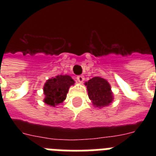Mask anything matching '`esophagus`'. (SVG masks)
<instances>
[{
    "mask_svg": "<svg viewBox=\"0 0 156 156\" xmlns=\"http://www.w3.org/2000/svg\"><path fill=\"white\" fill-rule=\"evenodd\" d=\"M77 80H78V83H83V81H84V76L83 75H79V76H77Z\"/></svg>",
    "mask_w": 156,
    "mask_h": 156,
    "instance_id": "obj_1",
    "label": "esophagus"
}]
</instances>
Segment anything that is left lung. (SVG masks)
<instances>
[{
  "label": "left lung",
  "mask_w": 156,
  "mask_h": 156,
  "mask_svg": "<svg viewBox=\"0 0 156 156\" xmlns=\"http://www.w3.org/2000/svg\"><path fill=\"white\" fill-rule=\"evenodd\" d=\"M89 99L93 105L101 108L108 106L113 100V94L111 90V86L108 81L100 77H95L88 82H86Z\"/></svg>",
  "instance_id": "left-lung-1"
}]
</instances>
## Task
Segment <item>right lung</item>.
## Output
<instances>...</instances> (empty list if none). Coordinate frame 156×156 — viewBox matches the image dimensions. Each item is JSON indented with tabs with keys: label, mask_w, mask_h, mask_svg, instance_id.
<instances>
[{
	"label": "right lung",
	"mask_w": 156,
	"mask_h": 156,
	"mask_svg": "<svg viewBox=\"0 0 156 156\" xmlns=\"http://www.w3.org/2000/svg\"><path fill=\"white\" fill-rule=\"evenodd\" d=\"M74 84V81L69 75H57L45 83L44 101L50 106L56 107L66 99V95L70 86Z\"/></svg>",
	"instance_id": "add662e5"
}]
</instances>
